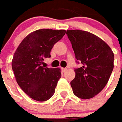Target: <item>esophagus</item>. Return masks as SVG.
<instances>
[{"label":"esophagus","mask_w":122,"mask_h":122,"mask_svg":"<svg viewBox=\"0 0 122 122\" xmlns=\"http://www.w3.org/2000/svg\"><path fill=\"white\" fill-rule=\"evenodd\" d=\"M61 70H62V71L65 72L66 71V70H67V69H66V68H61Z\"/></svg>","instance_id":"1"}]
</instances>
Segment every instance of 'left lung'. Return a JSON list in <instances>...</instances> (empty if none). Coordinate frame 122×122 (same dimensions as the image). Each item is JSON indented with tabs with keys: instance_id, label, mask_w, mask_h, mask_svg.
<instances>
[{
	"instance_id": "obj_1",
	"label": "left lung",
	"mask_w": 122,
	"mask_h": 122,
	"mask_svg": "<svg viewBox=\"0 0 122 122\" xmlns=\"http://www.w3.org/2000/svg\"><path fill=\"white\" fill-rule=\"evenodd\" d=\"M76 59L83 66L74 70L71 82L74 94L83 99L95 97L108 83L114 68V56L104 40L91 32L67 30Z\"/></svg>"
}]
</instances>
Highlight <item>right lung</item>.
<instances>
[{
	"label": "right lung",
	"mask_w": 122,
	"mask_h": 122,
	"mask_svg": "<svg viewBox=\"0 0 122 122\" xmlns=\"http://www.w3.org/2000/svg\"><path fill=\"white\" fill-rule=\"evenodd\" d=\"M66 33L65 30L38 29L21 41L12 61L16 82L25 93L38 101L50 99L61 77L60 68L44 67V59L50 57L54 44Z\"/></svg>",
	"instance_id": "add662e5"
}]
</instances>
